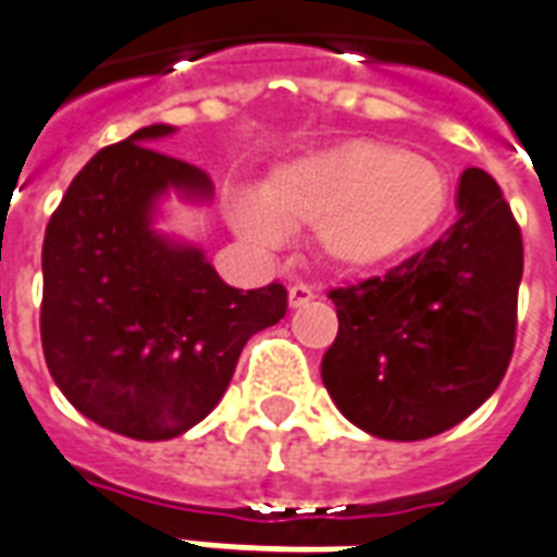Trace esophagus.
I'll list each match as a JSON object with an SVG mask.
<instances>
[{
  "label": "esophagus",
  "mask_w": 557,
  "mask_h": 557,
  "mask_svg": "<svg viewBox=\"0 0 557 557\" xmlns=\"http://www.w3.org/2000/svg\"><path fill=\"white\" fill-rule=\"evenodd\" d=\"M318 292L307 283H295V286H288V307H304L309 300H315Z\"/></svg>",
  "instance_id": "34e87169"
}]
</instances>
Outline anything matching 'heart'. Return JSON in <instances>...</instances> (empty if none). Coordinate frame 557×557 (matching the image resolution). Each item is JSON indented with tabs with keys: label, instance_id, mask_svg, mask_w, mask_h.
Here are the masks:
<instances>
[{
	"label": "heart",
	"instance_id": "b5f03b06",
	"mask_svg": "<svg viewBox=\"0 0 557 557\" xmlns=\"http://www.w3.org/2000/svg\"><path fill=\"white\" fill-rule=\"evenodd\" d=\"M453 201L447 169L380 139H347L280 165L262 201L233 203L236 231L277 248L288 227L315 224V248L342 271H371L400 260L438 231Z\"/></svg>",
	"mask_w": 557,
	"mask_h": 557
}]
</instances>
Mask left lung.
<instances>
[{"mask_svg":"<svg viewBox=\"0 0 557 557\" xmlns=\"http://www.w3.org/2000/svg\"><path fill=\"white\" fill-rule=\"evenodd\" d=\"M523 236L482 169L458 184V219L385 277L330 288L338 335L321 376L338 411L388 441L447 432L503 382L517 338Z\"/></svg>","mask_w":557,"mask_h":557,"instance_id":"left-lung-1","label":"left lung"}]
</instances>
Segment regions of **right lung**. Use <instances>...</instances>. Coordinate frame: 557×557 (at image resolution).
I'll list each match as a JSON object with an SVG mask.
<instances>
[{
	"instance_id": "1",
	"label": "right lung",
	"mask_w": 557,
	"mask_h": 557,
	"mask_svg": "<svg viewBox=\"0 0 557 557\" xmlns=\"http://www.w3.org/2000/svg\"><path fill=\"white\" fill-rule=\"evenodd\" d=\"M148 125L101 148L42 239V356L63 397L137 441L177 438L222 400L253 333L286 315V288L227 286L198 248L151 231L169 189L210 198V177L151 148Z\"/></svg>"
}]
</instances>
